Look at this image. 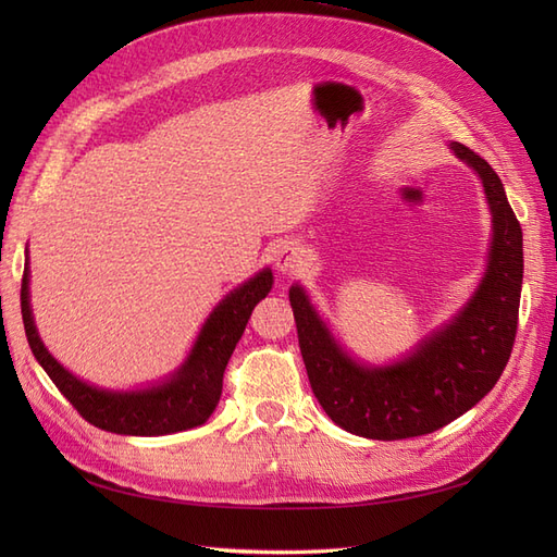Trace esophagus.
Masks as SVG:
<instances>
[{
    "label": "esophagus",
    "instance_id": "esophagus-1",
    "mask_svg": "<svg viewBox=\"0 0 557 557\" xmlns=\"http://www.w3.org/2000/svg\"><path fill=\"white\" fill-rule=\"evenodd\" d=\"M274 262L283 274H297L299 269L305 267V252H301L297 244L283 242L274 252Z\"/></svg>",
    "mask_w": 557,
    "mask_h": 557
}]
</instances>
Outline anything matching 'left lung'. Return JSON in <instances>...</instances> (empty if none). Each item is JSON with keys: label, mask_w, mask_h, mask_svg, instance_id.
I'll use <instances>...</instances> for the list:
<instances>
[{"label": "left lung", "mask_w": 557, "mask_h": 557, "mask_svg": "<svg viewBox=\"0 0 557 557\" xmlns=\"http://www.w3.org/2000/svg\"><path fill=\"white\" fill-rule=\"evenodd\" d=\"M474 170L493 211L485 278L460 315L391 367L358 364L334 344L305 290L290 288L301 360L320 407L346 432L395 442L430 434L479 404L507 367L522 285V230L495 170L474 150L450 144Z\"/></svg>", "instance_id": "1"}]
</instances>
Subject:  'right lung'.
<instances>
[{
	"label": "right lung",
	"instance_id": "right-lung-1",
	"mask_svg": "<svg viewBox=\"0 0 557 557\" xmlns=\"http://www.w3.org/2000/svg\"><path fill=\"white\" fill-rule=\"evenodd\" d=\"M29 269L23 272L21 313L32 352L58 385L66 401L88 420L90 425L132 436H158L197 428L207 423L223 393V374L234 346L242 339L248 318L260 299L272 290V272L264 269L242 288L230 293L213 309L201 327L190 358L162 385L139 393L99 391L66 369L44 348L29 309Z\"/></svg>",
	"mask_w": 557,
	"mask_h": 557
}]
</instances>
